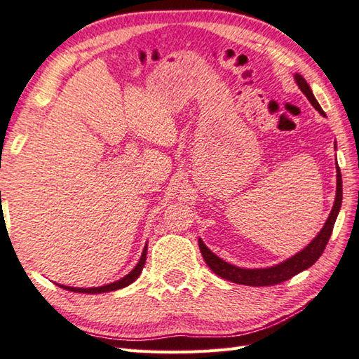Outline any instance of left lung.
<instances>
[{"mask_svg":"<svg viewBox=\"0 0 359 359\" xmlns=\"http://www.w3.org/2000/svg\"><path fill=\"white\" fill-rule=\"evenodd\" d=\"M295 81L299 84L300 90L305 93L306 98L309 100V103L313 104L317 111H319L322 116H325V112L322 111L320 104L317 103V100L314 98L313 92H311V87L305 81V78L300 76V74H295ZM337 172V187H336V200H334V206L331 209V212L328 215V220L325 223V226L322 228V231L319 236L309 243V245L302 250L300 253H297L292 258L278 264L275 267H269V269H241L231 266V264L225 262L220 259L219 256H215L211 250H209L205 243H203L201 239H198V245H200V252L203 255V259L206 261L209 269L212 270L214 273H217L222 278H225L228 281L238 283V285H247V286H273V285H280L283 281H287L295 276L297 273L303 272L308 267L313 266V264L320 258L323 250H325L327 243L330 241V236L333 233V226L334 222L337 219V214H339L341 209V203H342V178H341V170L339 165L336 167Z\"/></svg>","mask_w":359,"mask_h":359,"instance_id":"left-lung-1","label":"left lung"}]
</instances>
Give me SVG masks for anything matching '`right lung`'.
I'll return each instance as SVG.
<instances>
[{"label": "right lung", "mask_w": 359, "mask_h": 359, "mask_svg": "<svg viewBox=\"0 0 359 359\" xmlns=\"http://www.w3.org/2000/svg\"><path fill=\"white\" fill-rule=\"evenodd\" d=\"M145 259H147V247L144 248V253L140 256V261L137 262V266L134 267L130 273L123 278L116 281V283H111V285H106V286H101V287H90V289H83V287H69V286H60L67 290H72V292H79V294H101V292H111V290H117L125 287L128 285H131V283L137 278L140 275L142 269L145 266Z\"/></svg>", "instance_id": "1"}]
</instances>
